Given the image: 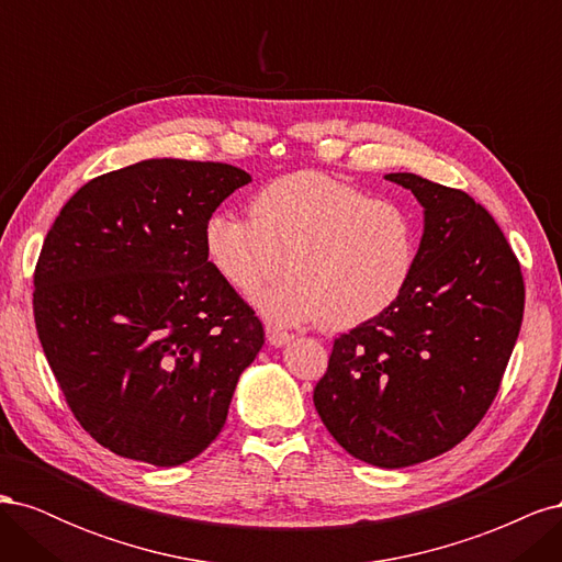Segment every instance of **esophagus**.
<instances>
[{"instance_id": "1", "label": "esophagus", "mask_w": 562, "mask_h": 562, "mask_svg": "<svg viewBox=\"0 0 562 562\" xmlns=\"http://www.w3.org/2000/svg\"><path fill=\"white\" fill-rule=\"evenodd\" d=\"M291 333H285V330H279V328H274V326H267V339H269V345H274V347H283L285 342H291Z\"/></svg>"}]
</instances>
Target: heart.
Instances as JSON below:
<instances>
[{
  "label": "heart",
  "mask_w": 562,
  "mask_h": 562,
  "mask_svg": "<svg viewBox=\"0 0 562 562\" xmlns=\"http://www.w3.org/2000/svg\"><path fill=\"white\" fill-rule=\"evenodd\" d=\"M248 217L213 213L203 223L209 262L239 293H255L279 323L321 321L333 330L361 326L394 304L417 265V223L403 203L318 171L267 182Z\"/></svg>",
  "instance_id": "heart-1"
}]
</instances>
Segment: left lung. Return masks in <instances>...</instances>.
I'll return each mask as SVG.
<instances>
[{
    "label": "left lung",
    "mask_w": 562,
    "mask_h": 562,
    "mask_svg": "<svg viewBox=\"0 0 562 562\" xmlns=\"http://www.w3.org/2000/svg\"><path fill=\"white\" fill-rule=\"evenodd\" d=\"M424 206L413 279L378 318L333 342L316 413L361 462L401 469L479 427L512 359L525 310L520 262L481 203L415 173H389Z\"/></svg>",
    "instance_id": "left-lung-1"
}]
</instances>
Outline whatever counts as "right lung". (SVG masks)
<instances>
[{
  "label": "right lung",
  "instance_id": "add662e5",
  "mask_svg": "<svg viewBox=\"0 0 562 562\" xmlns=\"http://www.w3.org/2000/svg\"><path fill=\"white\" fill-rule=\"evenodd\" d=\"M241 168L149 159L89 180L35 267V326L81 429L110 452L178 467L223 431L262 321L217 274L203 223Z\"/></svg>",
  "mask_w": 562,
  "mask_h": 562
}]
</instances>
